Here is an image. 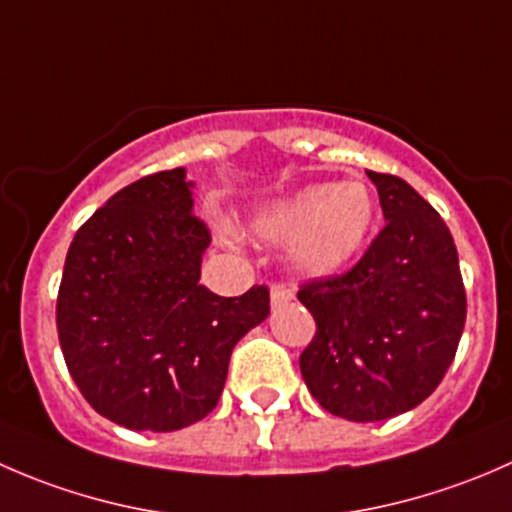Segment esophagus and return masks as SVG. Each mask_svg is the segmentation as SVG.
<instances>
[{"label": "esophagus", "mask_w": 512, "mask_h": 512, "mask_svg": "<svg viewBox=\"0 0 512 512\" xmlns=\"http://www.w3.org/2000/svg\"><path fill=\"white\" fill-rule=\"evenodd\" d=\"M272 307H280V304H287L294 299V287L287 285V282H275L270 289Z\"/></svg>", "instance_id": "esophagus-1"}]
</instances>
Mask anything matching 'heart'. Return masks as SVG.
I'll return each instance as SVG.
<instances>
[{
    "label": "heart",
    "instance_id": "obj_1",
    "mask_svg": "<svg viewBox=\"0 0 512 512\" xmlns=\"http://www.w3.org/2000/svg\"><path fill=\"white\" fill-rule=\"evenodd\" d=\"M376 218L374 193L364 183H319L262 210L257 232L297 240V265L309 275H332L354 260Z\"/></svg>",
    "mask_w": 512,
    "mask_h": 512
}]
</instances>
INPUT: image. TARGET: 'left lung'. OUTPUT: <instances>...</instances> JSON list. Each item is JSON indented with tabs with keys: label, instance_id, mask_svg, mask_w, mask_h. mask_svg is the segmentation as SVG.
<instances>
[{
	"label": "left lung",
	"instance_id": "1",
	"mask_svg": "<svg viewBox=\"0 0 512 512\" xmlns=\"http://www.w3.org/2000/svg\"><path fill=\"white\" fill-rule=\"evenodd\" d=\"M366 175L386 225L352 270L297 292L317 324L299 356L304 384L329 414L359 423L428 399L466 324L456 242L441 215L399 175Z\"/></svg>",
	"mask_w": 512,
	"mask_h": 512
}]
</instances>
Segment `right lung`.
<instances>
[{"instance_id": "right-lung-1", "label": "right lung", "mask_w": 512, "mask_h": 512, "mask_svg": "<svg viewBox=\"0 0 512 512\" xmlns=\"http://www.w3.org/2000/svg\"><path fill=\"white\" fill-rule=\"evenodd\" d=\"M185 170L118 190L71 240L56 329L84 399L131 431H178L218 406L235 344L270 314V289L200 285L210 230Z\"/></svg>"}]
</instances>
